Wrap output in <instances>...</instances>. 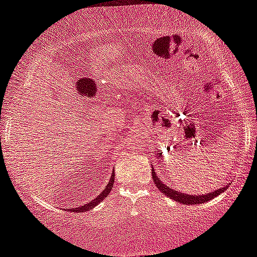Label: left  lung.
<instances>
[{
	"label": "left lung",
	"mask_w": 257,
	"mask_h": 257,
	"mask_svg": "<svg viewBox=\"0 0 257 257\" xmlns=\"http://www.w3.org/2000/svg\"><path fill=\"white\" fill-rule=\"evenodd\" d=\"M152 179H154L157 189H159L160 191H162L163 195L170 196L171 199L176 200L177 202H180V204H184V205L204 204V202L210 201L211 199H213V197H216L221 193H223V191L225 190V188H227V185H225V187L217 189V190L211 191V193H208V194H202V195H188V194L182 193V191L174 190V189L168 187L167 184H165L162 180H160L159 176H157L156 172L154 171V168H152Z\"/></svg>",
	"instance_id": "8db88e82"
}]
</instances>
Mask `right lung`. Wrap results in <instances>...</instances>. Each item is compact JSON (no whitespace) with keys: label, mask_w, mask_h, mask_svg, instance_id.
<instances>
[{"label":"right lung","mask_w":257,"mask_h":257,"mask_svg":"<svg viewBox=\"0 0 257 257\" xmlns=\"http://www.w3.org/2000/svg\"><path fill=\"white\" fill-rule=\"evenodd\" d=\"M114 184V172H112V176H111V179H109L108 184H107V187L103 189L102 191H101L98 195L95 197L94 200H91V201H89L87 204H84L83 206L80 207H77V208H69V211H73V212H85V211H89L90 208H94L95 206H97L98 204H100L101 201H102L103 199H106L107 195H108L109 193H111L112 190V185Z\"/></svg>","instance_id":"obj_1"}]
</instances>
